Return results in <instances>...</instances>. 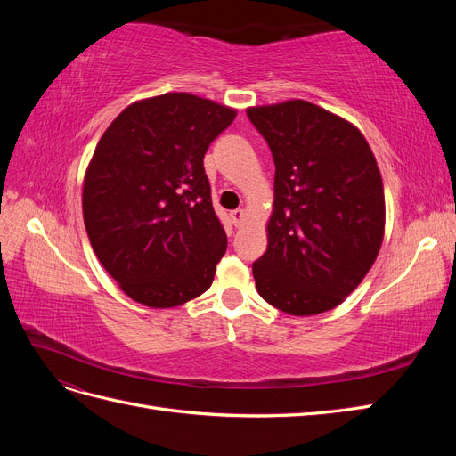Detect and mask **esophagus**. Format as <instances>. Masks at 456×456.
<instances>
[{
  "label": "esophagus",
  "instance_id": "34e87169",
  "mask_svg": "<svg viewBox=\"0 0 456 456\" xmlns=\"http://www.w3.org/2000/svg\"><path fill=\"white\" fill-rule=\"evenodd\" d=\"M230 216H232L233 226L240 228V226L243 224V220H245V211H243V209H236V211L230 213Z\"/></svg>",
  "mask_w": 456,
  "mask_h": 456
}]
</instances>
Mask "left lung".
Returning a JSON list of instances; mask_svg holds the SVG:
<instances>
[{
  "label": "left lung",
  "instance_id": "8db88e82",
  "mask_svg": "<svg viewBox=\"0 0 456 456\" xmlns=\"http://www.w3.org/2000/svg\"><path fill=\"white\" fill-rule=\"evenodd\" d=\"M270 146L268 249L253 265L258 295L291 315L333 310L375 262L384 186L365 136L308 101L247 108Z\"/></svg>",
  "mask_w": 456,
  "mask_h": 456
}]
</instances>
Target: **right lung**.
Masks as SVG:
<instances>
[{"label":"right lung","mask_w":456,"mask_h":456,"mask_svg":"<svg viewBox=\"0 0 456 456\" xmlns=\"http://www.w3.org/2000/svg\"><path fill=\"white\" fill-rule=\"evenodd\" d=\"M233 118V108L167 93L127 106L94 148L81 198L87 236L144 306H181L213 283L228 240L203 158Z\"/></svg>","instance_id":"obj_1"}]
</instances>
